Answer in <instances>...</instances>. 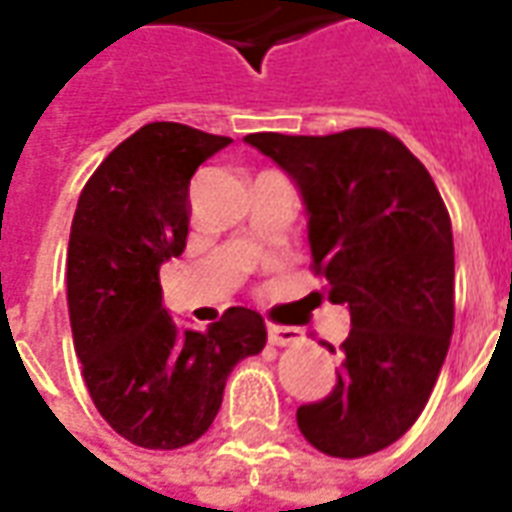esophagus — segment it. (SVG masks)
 Returning a JSON list of instances; mask_svg holds the SVG:
<instances>
[{
  "label": "esophagus",
  "mask_w": 512,
  "mask_h": 512,
  "mask_svg": "<svg viewBox=\"0 0 512 512\" xmlns=\"http://www.w3.org/2000/svg\"><path fill=\"white\" fill-rule=\"evenodd\" d=\"M268 343L271 345H296L301 343L299 329H290V326H268Z\"/></svg>",
  "instance_id": "esophagus-1"
}]
</instances>
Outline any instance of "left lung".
<instances>
[{
    "label": "left lung",
    "mask_w": 512,
    "mask_h": 512,
    "mask_svg": "<svg viewBox=\"0 0 512 512\" xmlns=\"http://www.w3.org/2000/svg\"><path fill=\"white\" fill-rule=\"evenodd\" d=\"M244 142L296 183L312 268L351 312L337 384L299 406V430L332 458L373 455L417 422L450 348V213L422 161L381 128Z\"/></svg>",
    "instance_id": "8db88e82"
}]
</instances>
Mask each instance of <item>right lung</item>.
Wrapping results in <instances>:
<instances>
[{
  "label": "right lung",
  "mask_w": 512,
  "mask_h": 512,
  "mask_svg": "<svg viewBox=\"0 0 512 512\" xmlns=\"http://www.w3.org/2000/svg\"><path fill=\"white\" fill-rule=\"evenodd\" d=\"M233 142L147 123L87 180L68 241V310L95 408L136 447L178 450L219 414L233 367L263 351L266 323L230 307L205 332L180 329L158 268L186 249L189 183Z\"/></svg>",
  "instance_id": "1"
}]
</instances>
